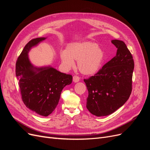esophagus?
<instances>
[{
	"label": "esophagus",
	"mask_w": 150,
	"mask_h": 150,
	"mask_svg": "<svg viewBox=\"0 0 150 150\" xmlns=\"http://www.w3.org/2000/svg\"><path fill=\"white\" fill-rule=\"evenodd\" d=\"M80 78L78 76H73V81L74 83H78V81H79Z\"/></svg>",
	"instance_id": "obj_1"
}]
</instances>
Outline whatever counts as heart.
I'll return each mask as SVG.
<instances>
[{
	"label": "heart",
	"mask_w": 150,
	"mask_h": 150,
	"mask_svg": "<svg viewBox=\"0 0 150 150\" xmlns=\"http://www.w3.org/2000/svg\"><path fill=\"white\" fill-rule=\"evenodd\" d=\"M60 58L62 64L67 69L73 67L74 60H76L81 73L92 75L100 69L104 61V52L96 43L84 41L67 45L66 51L61 52Z\"/></svg>",
	"instance_id": "obj_1"
}]
</instances>
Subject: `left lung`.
Listing matches in <instances>:
<instances>
[{
	"instance_id": "8db88e82",
	"label": "left lung",
	"mask_w": 150,
	"mask_h": 150,
	"mask_svg": "<svg viewBox=\"0 0 150 150\" xmlns=\"http://www.w3.org/2000/svg\"><path fill=\"white\" fill-rule=\"evenodd\" d=\"M116 55L94 76L84 79L88 90L86 108L96 116L112 114L129 99L132 91L134 61L125 43L112 40Z\"/></svg>"
}]
</instances>
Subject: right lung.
Returning <instances> with one entry per match:
<instances>
[{"instance_id": "right-lung-1", "label": "right lung", "mask_w": 150, "mask_h": 150, "mask_svg": "<svg viewBox=\"0 0 150 150\" xmlns=\"http://www.w3.org/2000/svg\"><path fill=\"white\" fill-rule=\"evenodd\" d=\"M46 38L32 39L17 59L16 74L19 81L22 99L29 110L43 116L53 112L59 101L62 90L71 84L72 76L51 66L38 67L31 64L28 53Z\"/></svg>"}]
</instances>
